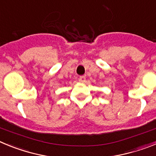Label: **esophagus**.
Segmentation results:
<instances>
[{"label": "esophagus", "mask_w": 156, "mask_h": 156, "mask_svg": "<svg viewBox=\"0 0 156 156\" xmlns=\"http://www.w3.org/2000/svg\"><path fill=\"white\" fill-rule=\"evenodd\" d=\"M79 80H80V82H85V81H86V77H85V76H80V78H79Z\"/></svg>", "instance_id": "34e87169"}]
</instances>
